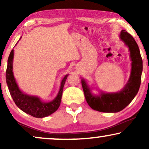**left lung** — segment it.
Wrapping results in <instances>:
<instances>
[{"label":"left lung","mask_w":149,"mask_h":149,"mask_svg":"<svg viewBox=\"0 0 149 149\" xmlns=\"http://www.w3.org/2000/svg\"><path fill=\"white\" fill-rule=\"evenodd\" d=\"M119 38L129 49L131 72L129 80L121 91L118 92L100 91L98 95L91 92V88L84 79L81 83L85 99L91 109L102 113H117L125 109L133 100L139 90L142 72V60L139 47L131 34L121 30Z\"/></svg>","instance_id":"1"}]
</instances>
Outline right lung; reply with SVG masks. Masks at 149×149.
<instances>
[{
  "instance_id": "right-lung-1",
  "label": "right lung",
  "mask_w": 149,
  "mask_h": 149,
  "mask_svg": "<svg viewBox=\"0 0 149 149\" xmlns=\"http://www.w3.org/2000/svg\"><path fill=\"white\" fill-rule=\"evenodd\" d=\"M21 38H19V40L21 39ZM13 56L14 50L12 49L7 61V70H6V81H7L10 94H11L14 102L22 111L34 117L43 118L52 115V113L56 112L60 107L63 88H64L65 82H66L68 74L65 75L61 81L60 89H59L56 97L51 102H45L40 100L39 97L26 94V93L22 92V91L19 89L13 75Z\"/></svg>"
}]
</instances>
